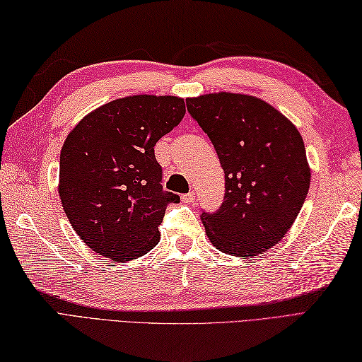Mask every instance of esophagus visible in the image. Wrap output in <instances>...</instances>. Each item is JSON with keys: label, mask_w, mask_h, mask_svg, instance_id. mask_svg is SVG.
<instances>
[{"label": "esophagus", "mask_w": 362, "mask_h": 362, "mask_svg": "<svg viewBox=\"0 0 362 362\" xmlns=\"http://www.w3.org/2000/svg\"><path fill=\"white\" fill-rule=\"evenodd\" d=\"M181 199H182V202H187V204H190V202L195 201V193L193 192L184 193V195H181Z\"/></svg>", "instance_id": "obj_1"}]
</instances>
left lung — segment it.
<instances>
[{"label": "left lung", "mask_w": 362, "mask_h": 362, "mask_svg": "<svg viewBox=\"0 0 362 362\" xmlns=\"http://www.w3.org/2000/svg\"><path fill=\"white\" fill-rule=\"evenodd\" d=\"M186 101L224 170L221 207L201 215L210 243L232 257L267 252L295 223L310 186L303 136L283 113L250 95L219 92Z\"/></svg>", "instance_id": "8db88e82"}]
</instances>
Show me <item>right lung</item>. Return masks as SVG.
Listing matches in <instances>:
<instances>
[{
  "mask_svg": "<svg viewBox=\"0 0 362 362\" xmlns=\"http://www.w3.org/2000/svg\"><path fill=\"white\" fill-rule=\"evenodd\" d=\"M184 113L178 96H126L86 115L67 135L58 193L74 230L93 252L132 261L160 243L165 207L180 197L163 189L153 147Z\"/></svg>",
  "mask_w": 362,
  "mask_h": 362,
  "instance_id": "obj_1",
  "label": "right lung"
}]
</instances>
